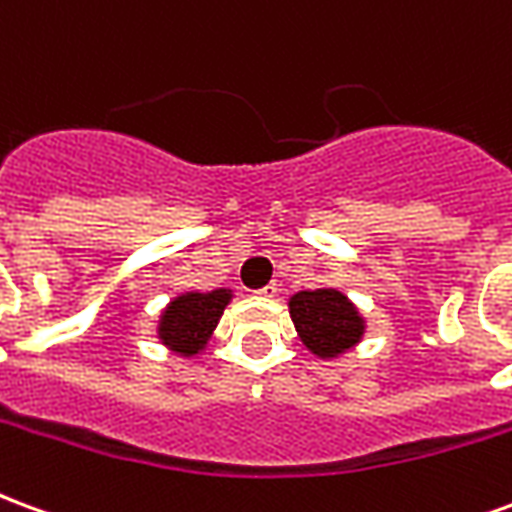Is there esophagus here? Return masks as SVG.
<instances>
[{
    "label": "esophagus",
    "instance_id": "1",
    "mask_svg": "<svg viewBox=\"0 0 512 512\" xmlns=\"http://www.w3.org/2000/svg\"><path fill=\"white\" fill-rule=\"evenodd\" d=\"M277 282H268L266 288H260L257 290V293H260V296H266V299H271V296H274V293H277Z\"/></svg>",
    "mask_w": 512,
    "mask_h": 512
}]
</instances>
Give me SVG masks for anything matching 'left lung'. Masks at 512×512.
Returning a JSON list of instances; mask_svg holds the SVG:
<instances>
[{
  "label": "left lung",
  "mask_w": 512,
  "mask_h": 512,
  "mask_svg": "<svg viewBox=\"0 0 512 512\" xmlns=\"http://www.w3.org/2000/svg\"><path fill=\"white\" fill-rule=\"evenodd\" d=\"M296 332L318 356H337L354 348L365 332V321L340 290H301L290 299Z\"/></svg>",
  "instance_id": "left-lung-1"
}]
</instances>
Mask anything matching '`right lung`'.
<instances>
[{
    "instance_id": "1",
    "label": "right lung",
    "mask_w": 512,
    "mask_h": 512,
    "mask_svg": "<svg viewBox=\"0 0 512 512\" xmlns=\"http://www.w3.org/2000/svg\"><path fill=\"white\" fill-rule=\"evenodd\" d=\"M227 301H230V290L224 288L211 290V293H183V296H178L164 310L161 323H158L161 343L183 356L200 354L219 318H222Z\"/></svg>"
}]
</instances>
